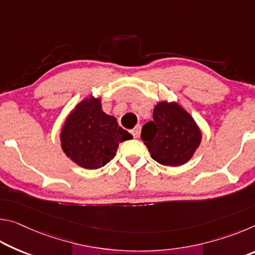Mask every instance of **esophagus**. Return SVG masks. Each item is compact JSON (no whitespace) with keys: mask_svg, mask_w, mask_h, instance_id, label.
Listing matches in <instances>:
<instances>
[{"mask_svg":"<svg viewBox=\"0 0 255 255\" xmlns=\"http://www.w3.org/2000/svg\"><path fill=\"white\" fill-rule=\"evenodd\" d=\"M130 132H131V135L133 136V138L139 137V132H140V126H139V125H137V126L133 128Z\"/></svg>","mask_w":255,"mask_h":255,"instance_id":"obj_1","label":"esophagus"}]
</instances>
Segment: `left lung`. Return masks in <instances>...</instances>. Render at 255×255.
<instances>
[{
    "label": "left lung",
    "instance_id": "left-lung-1",
    "mask_svg": "<svg viewBox=\"0 0 255 255\" xmlns=\"http://www.w3.org/2000/svg\"><path fill=\"white\" fill-rule=\"evenodd\" d=\"M140 138L150 156L162 165L179 166L187 163L201 140L195 120L175 102L155 106L153 122L141 128Z\"/></svg>",
    "mask_w": 255,
    "mask_h": 255
}]
</instances>
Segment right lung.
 I'll use <instances>...</instances> for the list:
<instances>
[{
	"label": "right lung",
	"instance_id": "right-lung-1",
	"mask_svg": "<svg viewBox=\"0 0 255 255\" xmlns=\"http://www.w3.org/2000/svg\"><path fill=\"white\" fill-rule=\"evenodd\" d=\"M132 136L117 120L102 111L99 99L81 102L64 126L62 148L72 161L85 169H99L115 157L119 143Z\"/></svg>",
	"mask_w": 255,
	"mask_h": 255
}]
</instances>
